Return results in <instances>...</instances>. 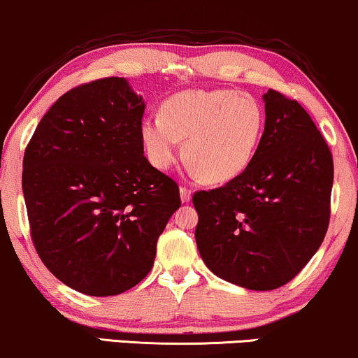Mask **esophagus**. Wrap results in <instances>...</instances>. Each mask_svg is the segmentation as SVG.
Returning a JSON list of instances; mask_svg holds the SVG:
<instances>
[{
  "label": "esophagus",
  "mask_w": 358,
  "mask_h": 358,
  "mask_svg": "<svg viewBox=\"0 0 358 358\" xmlns=\"http://www.w3.org/2000/svg\"><path fill=\"white\" fill-rule=\"evenodd\" d=\"M180 198H182L183 203H188L189 200H192V189L180 187Z\"/></svg>",
  "instance_id": "1"
}]
</instances>
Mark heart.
I'll return each mask as SVG.
<instances>
[{"mask_svg": "<svg viewBox=\"0 0 358 358\" xmlns=\"http://www.w3.org/2000/svg\"><path fill=\"white\" fill-rule=\"evenodd\" d=\"M262 130L264 110L251 94L183 90L166 99L160 115L142 120L140 140L148 162L164 171L180 157V140H185L193 173L210 183H224L250 166Z\"/></svg>", "mask_w": 358, "mask_h": 358, "instance_id": "obj_1", "label": "heart"}]
</instances>
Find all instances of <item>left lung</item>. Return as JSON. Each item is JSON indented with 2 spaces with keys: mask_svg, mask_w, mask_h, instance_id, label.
<instances>
[{
  "mask_svg": "<svg viewBox=\"0 0 358 358\" xmlns=\"http://www.w3.org/2000/svg\"><path fill=\"white\" fill-rule=\"evenodd\" d=\"M256 155L224 187L193 194L198 251L218 278L273 291L301 273L327 233L334 162L310 115L269 89Z\"/></svg>",
  "mask_w": 358,
  "mask_h": 358,
  "instance_id": "obj_1",
  "label": "left lung"
}]
</instances>
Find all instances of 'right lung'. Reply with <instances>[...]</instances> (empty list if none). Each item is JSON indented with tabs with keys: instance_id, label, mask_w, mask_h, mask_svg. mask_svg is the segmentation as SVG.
I'll return each instance as SVG.
<instances>
[{
	"instance_id": "1",
	"label": "right lung",
	"mask_w": 358,
	"mask_h": 358,
	"mask_svg": "<svg viewBox=\"0 0 358 358\" xmlns=\"http://www.w3.org/2000/svg\"><path fill=\"white\" fill-rule=\"evenodd\" d=\"M145 102L124 78L69 90L36 127L22 194L36 251L74 291L117 296L150 273L178 185L143 157Z\"/></svg>"
}]
</instances>
